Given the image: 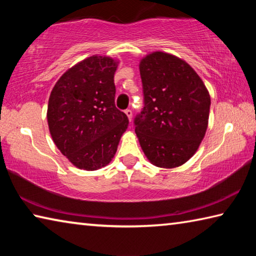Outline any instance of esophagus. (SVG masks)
Returning <instances> with one entry per match:
<instances>
[{"instance_id": "34e87169", "label": "esophagus", "mask_w": 256, "mask_h": 256, "mask_svg": "<svg viewBox=\"0 0 256 256\" xmlns=\"http://www.w3.org/2000/svg\"><path fill=\"white\" fill-rule=\"evenodd\" d=\"M125 114H126V116L128 118V120H132V110H125Z\"/></svg>"}]
</instances>
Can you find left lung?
I'll list each match as a JSON object with an SVG mask.
<instances>
[{
    "mask_svg": "<svg viewBox=\"0 0 256 256\" xmlns=\"http://www.w3.org/2000/svg\"><path fill=\"white\" fill-rule=\"evenodd\" d=\"M140 76L144 106L134 125L141 148L154 166L178 167L204 138L210 94L185 60L162 52L141 60Z\"/></svg>",
    "mask_w": 256,
    "mask_h": 256,
    "instance_id": "8db88e82",
    "label": "left lung"
}]
</instances>
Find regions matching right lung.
Here are the masks:
<instances>
[{
  "instance_id": "1",
  "label": "right lung",
  "mask_w": 256,
  "mask_h": 256,
  "mask_svg": "<svg viewBox=\"0 0 256 256\" xmlns=\"http://www.w3.org/2000/svg\"><path fill=\"white\" fill-rule=\"evenodd\" d=\"M118 62L90 56L68 70L52 90L47 122L58 150L76 167L97 170L110 162L128 116L115 106Z\"/></svg>"
}]
</instances>
